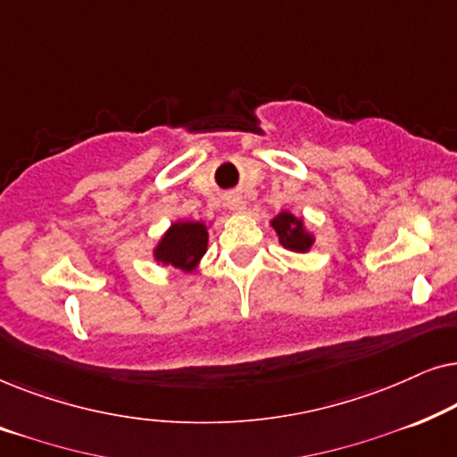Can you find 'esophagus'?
I'll use <instances>...</instances> for the list:
<instances>
[{
  "mask_svg": "<svg viewBox=\"0 0 457 457\" xmlns=\"http://www.w3.org/2000/svg\"><path fill=\"white\" fill-rule=\"evenodd\" d=\"M227 208L233 210V212L243 210V199L239 195H228L227 197Z\"/></svg>",
  "mask_w": 457,
  "mask_h": 457,
  "instance_id": "esophagus-1",
  "label": "esophagus"
}]
</instances>
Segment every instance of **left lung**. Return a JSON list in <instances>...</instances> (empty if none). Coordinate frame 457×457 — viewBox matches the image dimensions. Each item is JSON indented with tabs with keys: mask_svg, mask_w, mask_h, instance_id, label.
<instances>
[{
	"mask_svg": "<svg viewBox=\"0 0 457 457\" xmlns=\"http://www.w3.org/2000/svg\"><path fill=\"white\" fill-rule=\"evenodd\" d=\"M270 227L277 233L280 245L293 253H308L316 241V235L308 228L303 218L289 210L278 212L270 220Z\"/></svg>",
	"mask_w": 457,
	"mask_h": 457,
	"instance_id": "obj_1",
	"label": "left lung"
}]
</instances>
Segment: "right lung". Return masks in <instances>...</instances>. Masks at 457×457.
<instances>
[{
	"label": "right lung",
	"mask_w": 457,
	"mask_h": 457,
	"mask_svg": "<svg viewBox=\"0 0 457 457\" xmlns=\"http://www.w3.org/2000/svg\"><path fill=\"white\" fill-rule=\"evenodd\" d=\"M210 222L172 220L152 249V258L160 266H172L185 274L197 270L199 262L208 252Z\"/></svg>",
	"instance_id": "1"
}]
</instances>
